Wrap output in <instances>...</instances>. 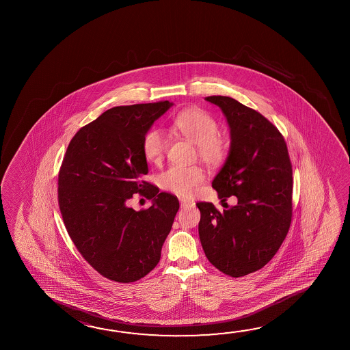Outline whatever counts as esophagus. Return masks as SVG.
<instances>
[{
    "label": "esophagus",
    "instance_id": "1",
    "mask_svg": "<svg viewBox=\"0 0 350 350\" xmlns=\"http://www.w3.org/2000/svg\"><path fill=\"white\" fill-rule=\"evenodd\" d=\"M179 204H180V206L182 207L193 206V205H194L193 201L188 200V199H183V198H179Z\"/></svg>",
    "mask_w": 350,
    "mask_h": 350
}]
</instances>
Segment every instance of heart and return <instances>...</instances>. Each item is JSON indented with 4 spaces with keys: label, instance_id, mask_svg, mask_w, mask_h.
I'll use <instances>...</instances> for the list:
<instances>
[{
    "label": "heart",
    "instance_id": "b5f03b06",
    "mask_svg": "<svg viewBox=\"0 0 350 350\" xmlns=\"http://www.w3.org/2000/svg\"><path fill=\"white\" fill-rule=\"evenodd\" d=\"M173 126L184 138L196 145L198 156L205 165L217 167L228 156V144L217 137L218 124L205 111L188 109L174 118ZM143 155L150 163H159L167 149V139L159 129H151L144 135ZM204 180L199 167H170L161 173L159 182L163 189L180 196H189Z\"/></svg>",
    "mask_w": 350,
    "mask_h": 350
}]
</instances>
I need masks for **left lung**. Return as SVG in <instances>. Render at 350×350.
<instances>
[{"instance_id":"1","label":"left lung","mask_w":350,"mask_h":350,"mask_svg":"<svg viewBox=\"0 0 350 350\" xmlns=\"http://www.w3.org/2000/svg\"><path fill=\"white\" fill-rule=\"evenodd\" d=\"M230 128V145L212 180L218 198L238 204L218 211L198 202L199 237L206 258L230 277L262 269L282 245L292 221V165L281 133L255 109L228 96H208Z\"/></svg>"}]
</instances>
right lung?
<instances>
[{
	"mask_svg": "<svg viewBox=\"0 0 350 350\" xmlns=\"http://www.w3.org/2000/svg\"><path fill=\"white\" fill-rule=\"evenodd\" d=\"M173 106L170 101L117 106L79 129L58 174V204L70 239L100 275L129 283L155 269L179 201L144 182V135ZM147 190L145 191L144 189ZM152 198L146 211L126 202Z\"/></svg>",
	"mask_w": 350,
	"mask_h": 350,
	"instance_id": "1",
	"label": "right lung"
}]
</instances>
